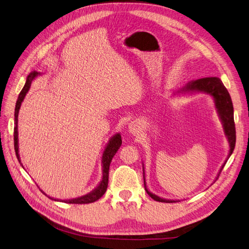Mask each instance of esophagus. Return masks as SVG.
I'll use <instances>...</instances> for the list:
<instances>
[{
	"mask_svg": "<svg viewBox=\"0 0 249 249\" xmlns=\"http://www.w3.org/2000/svg\"><path fill=\"white\" fill-rule=\"evenodd\" d=\"M129 129H130V132L134 135H136V134L139 133V125L137 124V123H132L129 126Z\"/></svg>",
	"mask_w": 249,
	"mask_h": 249,
	"instance_id": "obj_1",
	"label": "esophagus"
}]
</instances>
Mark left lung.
<instances>
[{
	"label": "left lung",
	"mask_w": 249,
	"mask_h": 249,
	"mask_svg": "<svg viewBox=\"0 0 249 249\" xmlns=\"http://www.w3.org/2000/svg\"><path fill=\"white\" fill-rule=\"evenodd\" d=\"M185 90H187V91H191V90L206 91L214 97L215 103H216V108L223 123L225 134H227V136L229 138L230 146H231L230 154H229V157H230L232 154L233 148H235V144H236V127H235V122H233L232 103H231V99L228 89L224 87L219 78L212 77V78H202V79L194 80L190 82L189 84H187V86L185 87ZM223 167L224 165L220 169L219 175L221 173V170L223 169ZM219 175H218V177H219ZM145 190L149 196L157 201L177 202L176 200H167V199L158 197L155 194L148 192L146 188Z\"/></svg>",
	"instance_id": "1"
}]
</instances>
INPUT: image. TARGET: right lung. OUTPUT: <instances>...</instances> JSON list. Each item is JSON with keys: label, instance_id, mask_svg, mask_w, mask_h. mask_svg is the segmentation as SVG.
<instances>
[{"label": "right lung", "instance_id": "obj_1", "mask_svg": "<svg viewBox=\"0 0 249 249\" xmlns=\"http://www.w3.org/2000/svg\"><path fill=\"white\" fill-rule=\"evenodd\" d=\"M38 74V72L36 71H32L31 73L29 74L27 81H26V84L24 86V88L21 89L20 93L18 94V99L17 101V105H16V110H14V133H13V140H14V150H16V155L18 160H19V155H18V111L20 108V105L21 102L24 101V97L26 96L28 90L31 87L32 84V81L33 79ZM122 136H120L119 134H116L114 137H113L110 142L108 143V145L105 149V152L103 154V173H104V177L101 184L99 185V187L96 188L95 190H93L92 192H90L84 196L82 197H78V198H73V199H66V200H61L64 201L66 203H90V202H94L96 201L99 198H101L103 195L105 194L107 190V187H108V179H109V167H110V163L113 159V157L116 154V152L118 150V148L122 146ZM56 200V199H55Z\"/></svg>", "mask_w": 249, "mask_h": 249}]
</instances>
